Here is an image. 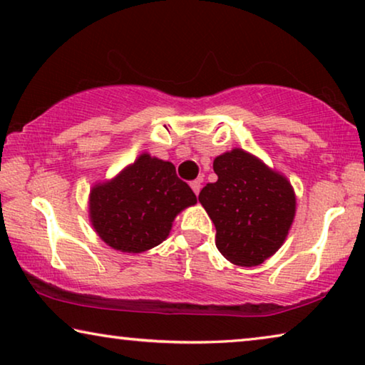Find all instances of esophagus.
Here are the masks:
<instances>
[{"label":"esophagus","instance_id":"obj_1","mask_svg":"<svg viewBox=\"0 0 365 365\" xmlns=\"http://www.w3.org/2000/svg\"><path fill=\"white\" fill-rule=\"evenodd\" d=\"M200 186H202V181H200V179H194V181L190 182V187H192V190H194L195 194H199Z\"/></svg>","mask_w":365,"mask_h":365}]
</instances>
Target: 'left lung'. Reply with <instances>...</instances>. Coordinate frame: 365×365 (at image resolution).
Instances as JSON below:
<instances>
[{
  "label": "left lung",
  "mask_w": 365,
  "mask_h": 365,
  "mask_svg": "<svg viewBox=\"0 0 365 365\" xmlns=\"http://www.w3.org/2000/svg\"><path fill=\"white\" fill-rule=\"evenodd\" d=\"M214 171L218 179L202 187L199 202L215 225L218 251L237 266L261 264L292 225V186L240 148L217 156Z\"/></svg>",
  "instance_id": "left-lung-1"
}]
</instances>
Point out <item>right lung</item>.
<instances>
[{"label":"right lung","instance_id":"right-lung-1","mask_svg":"<svg viewBox=\"0 0 365 365\" xmlns=\"http://www.w3.org/2000/svg\"><path fill=\"white\" fill-rule=\"evenodd\" d=\"M195 202L175 165L145 153L110 182L93 187L89 217L104 243L142 253L166 240L175 217Z\"/></svg>","mask_w":365,"mask_h":365}]
</instances>
